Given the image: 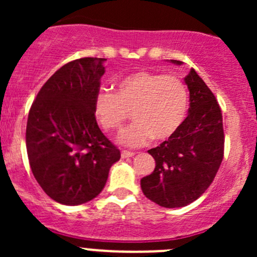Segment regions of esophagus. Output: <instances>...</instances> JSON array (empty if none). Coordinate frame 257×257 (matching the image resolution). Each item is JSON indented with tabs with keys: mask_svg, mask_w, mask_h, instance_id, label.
<instances>
[{
	"mask_svg": "<svg viewBox=\"0 0 257 257\" xmlns=\"http://www.w3.org/2000/svg\"><path fill=\"white\" fill-rule=\"evenodd\" d=\"M136 153L134 152H129V150H121V158H132L134 157Z\"/></svg>",
	"mask_w": 257,
	"mask_h": 257,
	"instance_id": "1",
	"label": "esophagus"
}]
</instances>
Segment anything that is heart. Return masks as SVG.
<instances>
[{"label":"heart","mask_w":257,"mask_h":257,"mask_svg":"<svg viewBox=\"0 0 257 257\" xmlns=\"http://www.w3.org/2000/svg\"><path fill=\"white\" fill-rule=\"evenodd\" d=\"M189 94L179 77L141 71L115 83V93L99 90L94 114L108 132H119L129 118L134 123L121 133V144L141 147L174 136L188 114Z\"/></svg>","instance_id":"obj_1"}]
</instances>
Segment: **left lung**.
Instances as JSON below:
<instances>
[{"label": "left lung", "instance_id": "1", "mask_svg": "<svg viewBox=\"0 0 257 257\" xmlns=\"http://www.w3.org/2000/svg\"><path fill=\"white\" fill-rule=\"evenodd\" d=\"M184 80L190 93L189 115L174 136L148 150L155 169L141 180L144 195L164 208H181L200 198L224 158L222 114L214 93L195 69Z\"/></svg>", "mask_w": 257, "mask_h": 257}]
</instances>
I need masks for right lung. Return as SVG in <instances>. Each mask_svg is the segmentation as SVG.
Segmentation results:
<instances>
[{"instance_id": "right-lung-1", "label": "right lung", "mask_w": 257, "mask_h": 257, "mask_svg": "<svg viewBox=\"0 0 257 257\" xmlns=\"http://www.w3.org/2000/svg\"><path fill=\"white\" fill-rule=\"evenodd\" d=\"M105 61L84 57L64 64L42 85L28 113L26 148L33 177L63 205L94 199L120 159L94 114Z\"/></svg>"}]
</instances>
